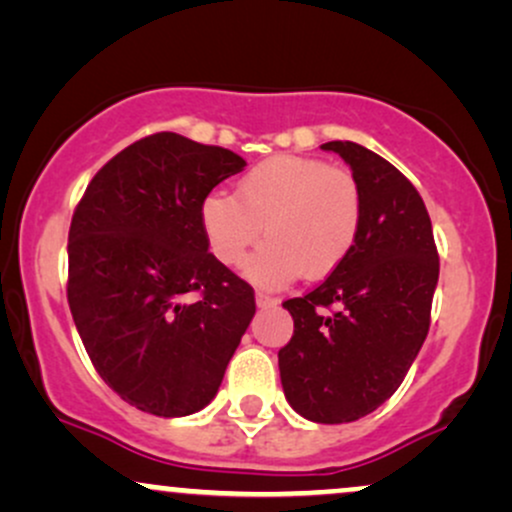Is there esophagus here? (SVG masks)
<instances>
[{"label":"esophagus","instance_id":"34e87169","mask_svg":"<svg viewBox=\"0 0 512 512\" xmlns=\"http://www.w3.org/2000/svg\"><path fill=\"white\" fill-rule=\"evenodd\" d=\"M255 303H257V308H274L276 298L267 296V293H262V291H257L255 293Z\"/></svg>","mask_w":512,"mask_h":512}]
</instances>
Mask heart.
Here are the masks:
<instances>
[{
  "label": "heart",
  "instance_id": "heart-1",
  "mask_svg": "<svg viewBox=\"0 0 512 512\" xmlns=\"http://www.w3.org/2000/svg\"><path fill=\"white\" fill-rule=\"evenodd\" d=\"M363 197L354 175L320 158L274 156L238 182L236 197L214 192L202 204V226L216 260L243 264L262 236L269 240L245 274L262 286H284L337 272L356 248Z\"/></svg>",
  "mask_w": 512,
  "mask_h": 512
}]
</instances>
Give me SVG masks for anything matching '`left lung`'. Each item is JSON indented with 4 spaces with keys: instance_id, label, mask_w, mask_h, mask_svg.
<instances>
[{
    "instance_id": "left-lung-1",
    "label": "left lung",
    "mask_w": 512,
    "mask_h": 512,
    "mask_svg": "<svg viewBox=\"0 0 512 512\" xmlns=\"http://www.w3.org/2000/svg\"><path fill=\"white\" fill-rule=\"evenodd\" d=\"M322 149L342 156L361 187V233L337 272L284 303L293 337L279 373L303 419L349 424L402 385L431 325L440 264L424 199L392 163L354 142Z\"/></svg>"
}]
</instances>
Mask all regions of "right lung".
Segmentation results:
<instances>
[{"label": "right lung", "mask_w": 512, "mask_h": 512, "mask_svg": "<svg viewBox=\"0 0 512 512\" xmlns=\"http://www.w3.org/2000/svg\"><path fill=\"white\" fill-rule=\"evenodd\" d=\"M245 161L158 132L88 182L69 228L67 301L93 368L154 416H187L219 392L255 315V291L209 252L202 204Z\"/></svg>", "instance_id": "add662e5"}]
</instances>
